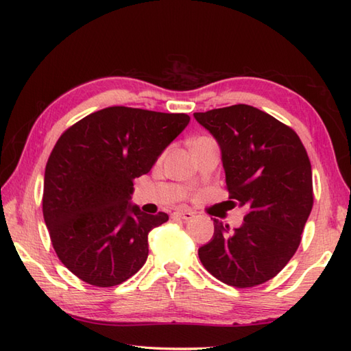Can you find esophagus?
Wrapping results in <instances>:
<instances>
[{
	"label": "esophagus",
	"instance_id": "34e87169",
	"mask_svg": "<svg viewBox=\"0 0 351 351\" xmlns=\"http://www.w3.org/2000/svg\"><path fill=\"white\" fill-rule=\"evenodd\" d=\"M171 215H173V219H181V220H191L193 217H195V214L189 210H178Z\"/></svg>",
	"mask_w": 351,
	"mask_h": 351
}]
</instances>
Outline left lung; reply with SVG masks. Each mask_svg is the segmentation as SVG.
Instances as JSON below:
<instances>
[{"label": "left lung", "mask_w": 351, "mask_h": 351, "mask_svg": "<svg viewBox=\"0 0 351 351\" xmlns=\"http://www.w3.org/2000/svg\"><path fill=\"white\" fill-rule=\"evenodd\" d=\"M221 149L229 204L247 206L234 230L214 219L199 259L215 279L252 288L273 279L294 256L314 205L306 149L293 128L252 106L195 113Z\"/></svg>", "instance_id": "obj_1"}]
</instances>
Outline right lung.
<instances>
[{
  "label": "right lung",
  "instance_id": "obj_1",
  "mask_svg": "<svg viewBox=\"0 0 351 351\" xmlns=\"http://www.w3.org/2000/svg\"><path fill=\"white\" fill-rule=\"evenodd\" d=\"M190 116L108 107L66 130L45 169L42 210L51 243L69 271L93 287L130 279L147 259V235L169 220L130 204Z\"/></svg>",
  "mask_w": 351,
  "mask_h": 351
}]
</instances>
